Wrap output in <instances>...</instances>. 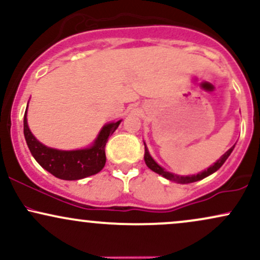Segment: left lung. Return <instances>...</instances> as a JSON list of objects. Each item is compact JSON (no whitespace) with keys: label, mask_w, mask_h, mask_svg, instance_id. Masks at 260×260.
<instances>
[{"label":"left lung","mask_w":260,"mask_h":260,"mask_svg":"<svg viewBox=\"0 0 260 260\" xmlns=\"http://www.w3.org/2000/svg\"><path fill=\"white\" fill-rule=\"evenodd\" d=\"M234 148H235V145L232 148H230L229 150L226 151V153L223 154L222 156L220 157V159L217 160L215 164H214V165L210 166V168L204 170L203 172H199V174L192 175V176H178V175L171 174V172H168L165 169H162L160 165H157V164L155 162V160L150 156V154H149L147 147H145V151H144V161H145V164H147V166L149 169L153 170L154 172H156V174L161 175L162 177L168 178V180H170V181H175V182H177V183H192V182L203 180V178L208 177L209 175L214 174V172L217 171V170H219L223 165V162H225L226 159H228V157L230 156V154L232 153Z\"/></svg>","instance_id":"1"}]
</instances>
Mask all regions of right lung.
<instances>
[{
    "mask_svg": "<svg viewBox=\"0 0 260 260\" xmlns=\"http://www.w3.org/2000/svg\"><path fill=\"white\" fill-rule=\"evenodd\" d=\"M120 123L121 121L105 124L91 147L79 150H57L41 144L32 136L26 122L25 111L24 137L29 150L41 168L61 180L74 181L95 175L103 170L106 162L105 145Z\"/></svg>",
    "mask_w": 260,
    "mask_h": 260,
    "instance_id": "1",
    "label": "right lung"
}]
</instances>
